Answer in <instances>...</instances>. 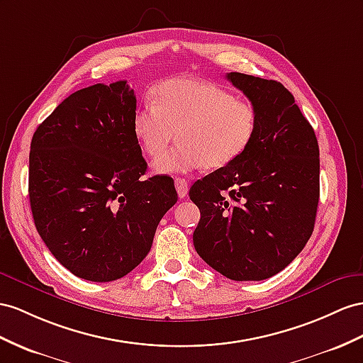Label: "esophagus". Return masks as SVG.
<instances>
[{
    "label": "esophagus",
    "instance_id": "1",
    "mask_svg": "<svg viewBox=\"0 0 363 363\" xmlns=\"http://www.w3.org/2000/svg\"><path fill=\"white\" fill-rule=\"evenodd\" d=\"M174 185H176V190H178V196L179 198L187 196V193H189V182H187V179L176 178Z\"/></svg>",
    "mask_w": 363,
    "mask_h": 363
}]
</instances>
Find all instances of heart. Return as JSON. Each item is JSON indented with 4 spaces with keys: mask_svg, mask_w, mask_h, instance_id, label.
<instances>
[{
    "mask_svg": "<svg viewBox=\"0 0 363 363\" xmlns=\"http://www.w3.org/2000/svg\"><path fill=\"white\" fill-rule=\"evenodd\" d=\"M257 128L256 108L207 81L172 78L157 84L152 102L133 115V132L150 157L160 155L174 138L180 144L153 162L161 174L222 169L242 156Z\"/></svg>",
    "mask_w": 363,
    "mask_h": 363,
    "instance_id": "obj_1",
    "label": "heart"
}]
</instances>
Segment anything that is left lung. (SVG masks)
I'll return each instance as SVG.
<instances>
[{"mask_svg": "<svg viewBox=\"0 0 363 363\" xmlns=\"http://www.w3.org/2000/svg\"><path fill=\"white\" fill-rule=\"evenodd\" d=\"M227 79L256 108L257 128L239 160L191 185L201 211L193 244L231 281H264L282 272L313 233L319 145L281 82L239 72Z\"/></svg>", "mask_w": 363, "mask_h": 363, "instance_id": "8db88e82", "label": "left lung"}]
</instances>
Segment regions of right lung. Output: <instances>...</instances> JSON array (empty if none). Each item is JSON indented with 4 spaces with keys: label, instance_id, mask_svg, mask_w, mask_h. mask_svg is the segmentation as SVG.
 Segmentation results:
<instances>
[{
    "label": "right lung",
    "instance_id": "add662e5",
    "mask_svg": "<svg viewBox=\"0 0 363 363\" xmlns=\"http://www.w3.org/2000/svg\"><path fill=\"white\" fill-rule=\"evenodd\" d=\"M127 81L72 93L33 133L29 199L44 244L70 273L91 282L128 274L150 252L178 193L169 176L143 179Z\"/></svg>",
    "mask_w": 363,
    "mask_h": 363
}]
</instances>
